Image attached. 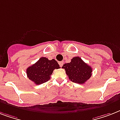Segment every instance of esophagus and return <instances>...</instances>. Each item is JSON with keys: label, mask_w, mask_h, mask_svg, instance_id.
Instances as JSON below:
<instances>
[{"label": "esophagus", "mask_w": 120, "mask_h": 120, "mask_svg": "<svg viewBox=\"0 0 120 120\" xmlns=\"http://www.w3.org/2000/svg\"><path fill=\"white\" fill-rule=\"evenodd\" d=\"M58 64H59V65H60V67H62V66H63V65H64V62H62H62H59Z\"/></svg>", "instance_id": "1"}]
</instances>
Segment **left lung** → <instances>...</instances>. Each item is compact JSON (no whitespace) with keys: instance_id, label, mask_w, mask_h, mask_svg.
I'll list each match as a JSON object with an SVG mask.
<instances>
[{"instance_id":"obj_1","label":"left lung","mask_w":120,"mask_h":120,"mask_svg":"<svg viewBox=\"0 0 120 120\" xmlns=\"http://www.w3.org/2000/svg\"><path fill=\"white\" fill-rule=\"evenodd\" d=\"M71 82L83 84L91 77L92 68L79 56L73 57L71 62L65 64L62 67Z\"/></svg>"}]
</instances>
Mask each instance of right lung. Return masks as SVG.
Wrapping results in <instances>:
<instances>
[{"label":"right lung","instance_id":"right-lung-1","mask_svg":"<svg viewBox=\"0 0 120 120\" xmlns=\"http://www.w3.org/2000/svg\"><path fill=\"white\" fill-rule=\"evenodd\" d=\"M60 68L58 62L55 59L49 60L47 58L41 57L35 64L27 68V77L36 85H40L50 79L55 69Z\"/></svg>","mask_w":120,"mask_h":120}]
</instances>
